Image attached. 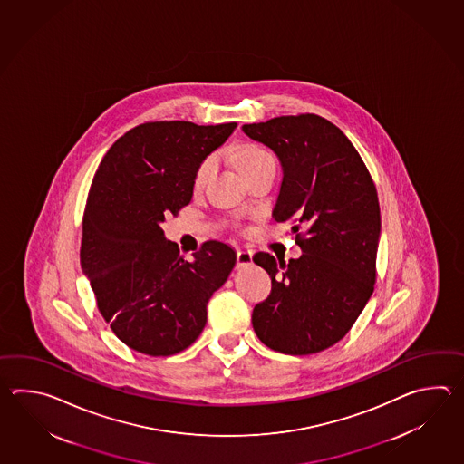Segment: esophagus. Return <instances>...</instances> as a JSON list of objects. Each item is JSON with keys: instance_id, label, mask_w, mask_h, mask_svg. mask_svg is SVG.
Instances as JSON below:
<instances>
[{"instance_id": "1", "label": "esophagus", "mask_w": 464, "mask_h": 464, "mask_svg": "<svg viewBox=\"0 0 464 464\" xmlns=\"http://www.w3.org/2000/svg\"><path fill=\"white\" fill-rule=\"evenodd\" d=\"M252 256L254 254L250 250H237V266H248L252 264Z\"/></svg>"}]
</instances>
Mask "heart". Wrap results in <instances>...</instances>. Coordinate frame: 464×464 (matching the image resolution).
<instances>
[{
    "instance_id": "b5f03b06",
    "label": "heart",
    "mask_w": 464,
    "mask_h": 464,
    "mask_svg": "<svg viewBox=\"0 0 464 464\" xmlns=\"http://www.w3.org/2000/svg\"><path fill=\"white\" fill-rule=\"evenodd\" d=\"M234 160H236V166L240 174L244 176L246 172H250L252 169H256V166L264 164L266 160H274V156L266 150V148H262L260 144H254V142H246L242 144L236 149V154H234ZM214 162L216 159L212 156L204 159L200 164H198V170H196V176H194V184L196 186H202L204 180L208 179L210 170L214 168Z\"/></svg>"
}]
</instances>
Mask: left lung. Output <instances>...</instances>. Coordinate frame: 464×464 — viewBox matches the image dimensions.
I'll return each mask as SVG.
<instances>
[{
  "mask_svg": "<svg viewBox=\"0 0 464 464\" xmlns=\"http://www.w3.org/2000/svg\"><path fill=\"white\" fill-rule=\"evenodd\" d=\"M242 129L280 159L274 218L294 224L304 252L288 262L254 256L272 290L254 308L252 325L276 352L318 353L348 334L373 294L382 224L375 182L353 144L322 116H280Z\"/></svg>",
  "mask_w": 464,
  "mask_h": 464,
  "instance_id": "obj_1",
  "label": "left lung"
}]
</instances>
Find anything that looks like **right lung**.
Wrapping results in <instances>:
<instances>
[{
    "mask_svg": "<svg viewBox=\"0 0 464 464\" xmlns=\"http://www.w3.org/2000/svg\"><path fill=\"white\" fill-rule=\"evenodd\" d=\"M237 122H144L111 146L89 188L81 266L99 314L139 353L176 355L208 322V304L236 266V252L204 242L190 258L160 224L188 206L198 164Z\"/></svg>",
    "mask_w": 464,
    "mask_h": 464,
    "instance_id": "1",
    "label": "right lung"
}]
</instances>
